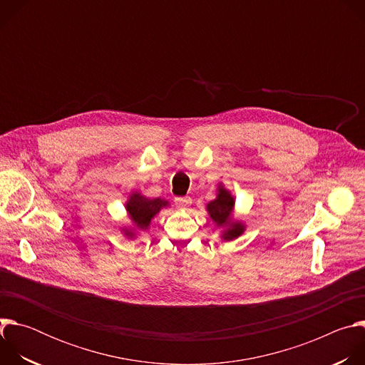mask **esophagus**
<instances>
[{
	"label": "esophagus",
	"mask_w": 365,
	"mask_h": 365,
	"mask_svg": "<svg viewBox=\"0 0 365 365\" xmlns=\"http://www.w3.org/2000/svg\"><path fill=\"white\" fill-rule=\"evenodd\" d=\"M175 203L180 211H186L187 207L192 205V199L190 197H176Z\"/></svg>",
	"instance_id": "obj_1"
}]
</instances>
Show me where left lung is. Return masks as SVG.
Returning a JSON list of instances; mask_svg holds the SVG:
<instances>
[{"label":"left lung","instance_id":"left-lung-1","mask_svg":"<svg viewBox=\"0 0 365 365\" xmlns=\"http://www.w3.org/2000/svg\"><path fill=\"white\" fill-rule=\"evenodd\" d=\"M234 205V196L222 185L218 186L217 199L206 205V210L211 220L217 224V227L224 228L221 238L225 241H232L238 238L245 230V225L242 222L232 221Z\"/></svg>","mask_w":365,"mask_h":365}]
</instances>
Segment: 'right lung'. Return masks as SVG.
Instances as JSON below:
<instances>
[{
    "label": "right lung",
    "instance_id": "1",
    "mask_svg": "<svg viewBox=\"0 0 365 365\" xmlns=\"http://www.w3.org/2000/svg\"><path fill=\"white\" fill-rule=\"evenodd\" d=\"M169 202L160 197H155V199H150L143 196L141 193H133L128 199V202L125 203L127 207V212L128 217L131 218L134 227L137 230H147L151 220L160 212L162 207L168 206ZM124 234L127 237H134V232L131 230H124Z\"/></svg>",
    "mask_w": 365,
    "mask_h": 365
}]
</instances>
